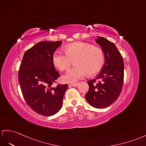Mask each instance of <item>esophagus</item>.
Masks as SVG:
<instances>
[{
    "label": "esophagus",
    "instance_id": "34e87169",
    "mask_svg": "<svg viewBox=\"0 0 146 146\" xmlns=\"http://www.w3.org/2000/svg\"><path fill=\"white\" fill-rule=\"evenodd\" d=\"M78 84H79L78 83H74V84H70V85H71V86H72V87H77Z\"/></svg>",
    "mask_w": 146,
    "mask_h": 146
}]
</instances>
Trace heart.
I'll list each match as a JSON object with an SVG mask.
<instances>
[{
  "label": "heart",
  "instance_id": "obj_1",
  "mask_svg": "<svg viewBox=\"0 0 146 146\" xmlns=\"http://www.w3.org/2000/svg\"><path fill=\"white\" fill-rule=\"evenodd\" d=\"M63 53L54 52L51 60L53 66L61 71L68 69L73 61L76 66L63 76L66 82L73 83L87 74L92 76L98 73L105 63V54L102 49L85 42H74L64 46Z\"/></svg>",
  "mask_w": 146,
  "mask_h": 146
}]
</instances>
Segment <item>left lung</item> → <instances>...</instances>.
I'll use <instances>...</instances> for the list:
<instances>
[{"label": "left lung", "instance_id": "left-lung-1", "mask_svg": "<svg viewBox=\"0 0 146 146\" xmlns=\"http://www.w3.org/2000/svg\"><path fill=\"white\" fill-rule=\"evenodd\" d=\"M96 42L104 52L105 63L97 76L87 82L89 89L85 98L93 107L105 108L113 104L122 91L124 62L113 42L102 36Z\"/></svg>", "mask_w": 146, "mask_h": 146}]
</instances>
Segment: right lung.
I'll use <instances>...</instances> for the list:
<instances>
[{
    "label": "right lung",
    "mask_w": 146,
    "mask_h": 146,
    "mask_svg": "<svg viewBox=\"0 0 146 146\" xmlns=\"http://www.w3.org/2000/svg\"><path fill=\"white\" fill-rule=\"evenodd\" d=\"M62 41H41L25 52L19 70V81L26 103L38 114L49 116L61 109L68 85L58 84L60 76L52 63V53Z\"/></svg>",
    "instance_id": "right-lung-1"
}]
</instances>
